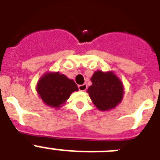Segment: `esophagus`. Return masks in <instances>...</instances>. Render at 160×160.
Returning a JSON list of instances; mask_svg holds the SVG:
<instances>
[{"label":"esophagus","mask_w":160,"mask_h":160,"mask_svg":"<svg viewBox=\"0 0 160 160\" xmlns=\"http://www.w3.org/2000/svg\"><path fill=\"white\" fill-rule=\"evenodd\" d=\"M87 89V84H82V85H79L78 86V90L80 91H85V90Z\"/></svg>","instance_id":"34e87169"}]
</instances>
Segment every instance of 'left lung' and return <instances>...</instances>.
Wrapping results in <instances>:
<instances>
[{
	"label": "left lung",
	"instance_id": "8db88e82",
	"mask_svg": "<svg viewBox=\"0 0 160 160\" xmlns=\"http://www.w3.org/2000/svg\"><path fill=\"white\" fill-rule=\"evenodd\" d=\"M92 85L87 93L95 107L102 111H109L121 102L124 94L122 82L112 71H95L90 78Z\"/></svg>",
	"mask_w": 160,
	"mask_h": 160
}]
</instances>
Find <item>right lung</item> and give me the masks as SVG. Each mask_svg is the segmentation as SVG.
<instances>
[{
	"label": "right lung",
	"mask_w": 160,
	"mask_h": 160,
	"mask_svg": "<svg viewBox=\"0 0 160 160\" xmlns=\"http://www.w3.org/2000/svg\"><path fill=\"white\" fill-rule=\"evenodd\" d=\"M37 92L46 105L59 108L73 91L78 90L75 82L59 72L46 73L37 85Z\"/></svg>",
	"instance_id": "right-lung-1"
}]
</instances>
